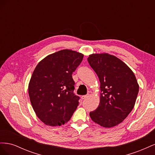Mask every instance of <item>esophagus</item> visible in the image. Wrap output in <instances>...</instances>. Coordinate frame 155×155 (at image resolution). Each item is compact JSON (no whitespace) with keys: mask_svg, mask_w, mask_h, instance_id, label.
I'll list each match as a JSON object with an SVG mask.
<instances>
[{"mask_svg":"<svg viewBox=\"0 0 155 155\" xmlns=\"http://www.w3.org/2000/svg\"><path fill=\"white\" fill-rule=\"evenodd\" d=\"M88 97V94H87V95H83V96H82L81 97V98L82 100H85V99H86V98H87Z\"/></svg>","mask_w":155,"mask_h":155,"instance_id":"esophagus-1","label":"esophagus"}]
</instances>
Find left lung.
Returning a JSON list of instances; mask_svg holds the SVG:
<instances>
[{"label": "left lung", "instance_id": "left-lung-1", "mask_svg": "<svg viewBox=\"0 0 155 155\" xmlns=\"http://www.w3.org/2000/svg\"><path fill=\"white\" fill-rule=\"evenodd\" d=\"M88 62L100 81V102L90 112L93 121L110 128L120 124L134 108L139 91L134 74L122 61L108 54L89 55Z\"/></svg>", "mask_w": 155, "mask_h": 155}]
</instances>
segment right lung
Listing matches in <instances>:
<instances>
[{
  "label": "right lung",
  "instance_id": "obj_1",
  "mask_svg": "<svg viewBox=\"0 0 155 155\" xmlns=\"http://www.w3.org/2000/svg\"><path fill=\"white\" fill-rule=\"evenodd\" d=\"M83 58L81 53L63 50L46 56L35 67L28 93L36 115L46 125H63L76 110L79 97L74 93L72 74Z\"/></svg>",
  "mask_w": 155,
  "mask_h": 155
}]
</instances>
